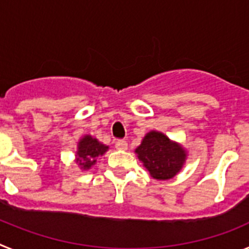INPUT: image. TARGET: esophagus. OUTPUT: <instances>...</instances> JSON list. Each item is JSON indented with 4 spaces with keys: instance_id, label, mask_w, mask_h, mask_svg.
<instances>
[{
    "instance_id": "34e87169",
    "label": "esophagus",
    "mask_w": 249,
    "mask_h": 249,
    "mask_svg": "<svg viewBox=\"0 0 249 249\" xmlns=\"http://www.w3.org/2000/svg\"><path fill=\"white\" fill-rule=\"evenodd\" d=\"M114 146H116V148L117 149H122V151H124V149H127V147H128V143H127L126 141H117Z\"/></svg>"
}]
</instances>
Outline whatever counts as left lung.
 <instances>
[{"instance_id": "1", "label": "left lung", "mask_w": 249, "mask_h": 249, "mask_svg": "<svg viewBox=\"0 0 249 249\" xmlns=\"http://www.w3.org/2000/svg\"><path fill=\"white\" fill-rule=\"evenodd\" d=\"M140 160L156 179H169L177 175L186 162V151L162 132L151 131L136 148Z\"/></svg>"}]
</instances>
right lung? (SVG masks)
I'll return each mask as SVG.
<instances>
[{"mask_svg": "<svg viewBox=\"0 0 249 249\" xmlns=\"http://www.w3.org/2000/svg\"><path fill=\"white\" fill-rule=\"evenodd\" d=\"M107 151H108V146L101 143L100 141L92 136L86 135L81 138L77 144L76 162L81 167V169H89L93 164H96L97 158L105 155Z\"/></svg>", "mask_w": 249, "mask_h": 249, "instance_id": "1", "label": "right lung"}]
</instances>
